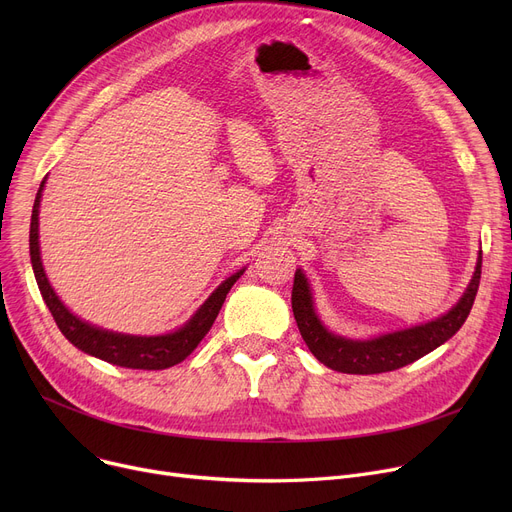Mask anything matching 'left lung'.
<instances>
[{
    "mask_svg": "<svg viewBox=\"0 0 512 512\" xmlns=\"http://www.w3.org/2000/svg\"><path fill=\"white\" fill-rule=\"evenodd\" d=\"M481 278V251L477 257V265L473 278L463 292L461 301L456 303L446 315L427 321V324L413 326L407 330H398L392 334H382L378 338L369 340H351L338 334H332L321 324L309 282L301 270L294 274L292 284V313L297 319L299 332L309 346V351L315 355L317 361L326 367L340 371V373H357V375H371V373H384L405 367L423 355L432 353L434 348L444 344L461 330L469 311L473 307L475 294L479 288Z\"/></svg>",
    "mask_w": 512,
    "mask_h": 512,
    "instance_id": "left-lung-1",
    "label": "left lung"
}]
</instances>
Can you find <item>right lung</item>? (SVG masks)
<instances>
[{"mask_svg": "<svg viewBox=\"0 0 512 512\" xmlns=\"http://www.w3.org/2000/svg\"><path fill=\"white\" fill-rule=\"evenodd\" d=\"M43 186H45V178L37 191L33 215H31V236H29L31 263H33L35 280L41 290V297L49 307L53 319H56L60 332L83 353L112 365L128 367V369H168L184 361L195 351L197 344L205 338V334L211 330L215 317H218L226 301V294L230 292L234 282L245 270L236 272L234 276H230L215 288L211 292V297L197 309V313L176 332H170L164 336H130V334H118V332L91 326L87 321L68 311V307L58 299V294L49 286V280L43 272L41 251H39V205H41Z\"/></svg>", "mask_w": 512, "mask_h": 512, "instance_id": "right-lung-1", "label": "right lung"}]
</instances>
